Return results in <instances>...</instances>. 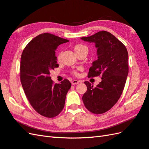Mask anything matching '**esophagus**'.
Masks as SVG:
<instances>
[{
	"label": "esophagus",
	"mask_w": 149,
	"mask_h": 149,
	"mask_svg": "<svg viewBox=\"0 0 149 149\" xmlns=\"http://www.w3.org/2000/svg\"><path fill=\"white\" fill-rule=\"evenodd\" d=\"M80 82V81H77V80H73L72 81V84H73V85H75V84H79V83Z\"/></svg>",
	"instance_id": "1"
}]
</instances>
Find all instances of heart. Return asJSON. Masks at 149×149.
<instances>
[{"instance_id":"heart-1","label":"heart","mask_w":149,"mask_h":149,"mask_svg":"<svg viewBox=\"0 0 149 149\" xmlns=\"http://www.w3.org/2000/svg\"><path fill=\"white\" fill-rule=\"evenodd\" d=\"M84 49H88V48H87V47H86V46H84V45H82V44H77L74 47L75 52L81 51V50ZM60 56H61V54H60L58 55V58H60Z\"/></svg>"}]
</instances>
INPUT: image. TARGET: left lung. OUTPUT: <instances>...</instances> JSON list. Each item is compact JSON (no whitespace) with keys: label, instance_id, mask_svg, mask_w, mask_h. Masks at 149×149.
Wrapping results in <instances>:
<instances>
[{"label":"left lung","instance_id":"1","mask_svg":"<svg viewBox=\"0 0 149 149\" xmlns=\"http://www.w3.org/2000/svg\"><path fill=\"white\" fill-rule=\"evenodd\" d=\"M81 39L93 42L97 49L98 59L92 63L88 77L102 76V81L96 87L88 81L84 82L87 91L82 96V101L91 112L105 113L121 96L128 75V53L125 46L107 31Z\"/></svg>","mask_w":149,"mask_h":149}]
</instances>
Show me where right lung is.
<instances>
[{
  "label": "right lung",
  "instance_id": "1",
  "mask_svg": "<svg viewBox=\"0 0 149 149\" xmlns=\"http://www.w3.org/2000/svg\"><path fill=\"white\" fill-rule=\"evenodd\" d=\"M51 33L36 37L26 45L21 56L20 79L27 99L41 116L54 117L63 110L71 83L65 79L54 84L50 71L58 67L55 51L68 42Z\"/></svg>",
  "mask_w": 149,
  "mask_h": 149
}]
</instances>
